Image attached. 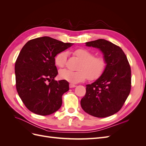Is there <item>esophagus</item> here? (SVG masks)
<instances>
[{
    "instance_id": "obj_1",
    "label": "esophagus",
    "mask_w": 146,
    "mask_h": 146,
    "mask_svg": "<svg viewBox=\"0 0 146 146\" xmlns=\"http://www.w3.org/2000/svg\"><path fill=\"white\" fill-rule=\"evenodd\" d=\"M76 86V85H74V84H73V83H70V84H69V88H75Z\"/></svg>"
}]
</instances>
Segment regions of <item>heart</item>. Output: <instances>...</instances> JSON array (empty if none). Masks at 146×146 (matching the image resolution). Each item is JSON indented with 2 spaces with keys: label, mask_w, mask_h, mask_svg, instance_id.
I'll use <instances>...</instances> for the list:
<instances>
[{
  "label": "heart",
  "mask_w": 146,
  "mask_h": 146,
  "mask_svg": "<svg viewBox=\"0 0 146 146\" xmlns=\"http://www.w3.org/2000/svg\"><path fill=\"white\" fill-rule=\"evenodd\" d=\"M74 54L81 63L78 66L77 71H71L68 69L61 70L59 76L63 80L71 83L83 82L88 78L90 80H95L100 77L107 68V60L102 56H94L90 51L85 48H78L74 51ZM67 54L61 52L55 57V64L59 68H63L66 61Z\"/></svg>",
  "instance_id": "heart-1"
}]
</instances>
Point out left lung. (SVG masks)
Listing matches in <instances>:
<instances>
[{"label": "left lung", "instance_id": "1", "mask_svg": "<svg viewBox=\"0 0 146 146\" xmlns=\"http://www.w3.org/2000/svg\"><path fill=\"white\" fill-rule=\"evenodd\" d=\"M86 46L99 49L107 60V66L100 77L86 85L82 99V109L97 117L113 115L121 110L131 90V69L121 47L104 39L87 42Z\"/></svg>", "mask_w": 146, "mask_h": 146}]
</instances>
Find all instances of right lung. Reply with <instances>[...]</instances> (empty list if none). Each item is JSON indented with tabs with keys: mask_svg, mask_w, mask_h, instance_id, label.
I'll return each instance as SVG.
<instances>
[{
	"mask_svg": "<svg viewBox=\"0 0 146 146\" xmlns=\"http://www.w3.org/2000/svg\"><path fill=\"white\" fill-rule=\"evenodd\" d=\"M73 44L43 36L29 41L21 49L15 63L16 86L30 111L47 116L60 108L69 83L54 80L58 74L55 57Z\"/></svg>",
	"mask_w": 146,
	"mask_h": 146,
	"instance_id": "obj_1",
	"label": "right lung"
}]
</instances>
